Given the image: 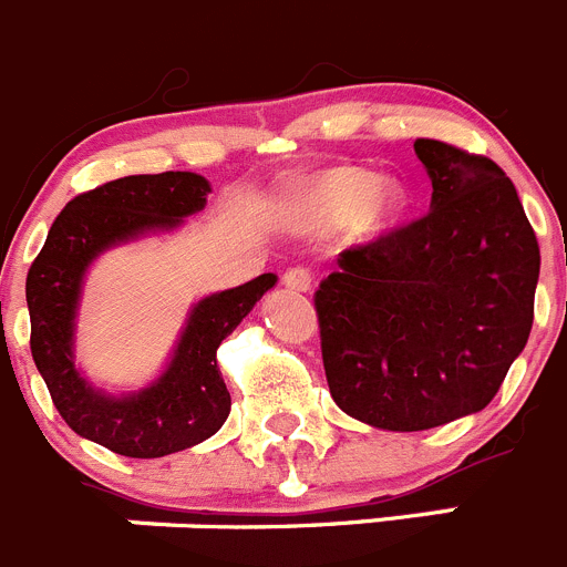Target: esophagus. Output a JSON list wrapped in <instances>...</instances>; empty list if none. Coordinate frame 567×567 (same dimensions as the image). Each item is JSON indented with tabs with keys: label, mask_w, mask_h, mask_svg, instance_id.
Listing matches in <instances>:
<instances>
[{
	"label": "esophagus",
	"mask_w": 567,
	"mask_h": 567,
	"mask_svg": "<svg viewBox=\"0 0 567 567\" xmlns=\"http://www.w3.org/2000/svg\"><path fill=\"white\" fill-rule=\"evenodd\" d=\"M284 284L289 289H298V292H309L311 284H315V275L306 267H289L287 275H284Z\"/></svg>",
	"instance_id": "1"
}]
</instances>
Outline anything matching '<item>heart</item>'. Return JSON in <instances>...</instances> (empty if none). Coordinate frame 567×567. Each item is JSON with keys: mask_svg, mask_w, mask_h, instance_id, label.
Instances as JSON below:
<instances>
[{"mask_svg": "<svg viewBox=\"0 0 567 567\" xmlns=\"http://www.w3.org/2000/svg\"><path fill=\"white\" fill-rule=\"evenodd\" d=\"M315 205L331 219H348L357 213V233L373 238L402 216L408 194L396 179H379L362 168H337L318 182Z\"/></svg>", "mask_w": 567, "mask_h": 567, "instance_id": "1", "label": "heart"}]
</instances>
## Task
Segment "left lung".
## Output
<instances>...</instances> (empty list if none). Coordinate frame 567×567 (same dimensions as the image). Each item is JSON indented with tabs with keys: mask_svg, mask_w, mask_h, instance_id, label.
<instances>
[{
	"mask_svg": "<svg viewBox=\"0 0 567 567\" xmlns=\"http://www.w3.org/2000/svg\"><path fill=\"white\" fill-rule=\"evenodd\" d=\"M433 182L422 219L337 258L315 292L337 408L430 430L495 399L534 323L539 244L497 163L415 140Z\"/></svg>",
	"mask_w": 567,
	"mask_h": 567,
	"instance_id": "1",
	"label": "left lung"
}]
</instances>
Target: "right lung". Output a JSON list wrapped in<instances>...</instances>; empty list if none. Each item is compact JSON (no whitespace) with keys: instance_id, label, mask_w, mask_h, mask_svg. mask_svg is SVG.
I'll list each match as a JSON object with an SVG mask.
<instances>
[{"instance_id":"1","label":"right lung","mask_w":567,"mask_h":567,"mask_svg":"<svg viewBox=\"0 0 567 567\" xmlns=\"http://www.w3.org/2000/svg\"><path fill=\"white\" fill-rule=\"evenodd\" d=\"M210 182L190 171L123 176L66 202L28 272L30 351L61 419L83 439L128 458H163L210 439L230 415L216 348L275 287L258 275L190 309L168 368L126 396L92 388L75 368L83 275L101 252L145 233L174 230L207 205Z\"/></svg>"}]
</instances>
